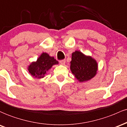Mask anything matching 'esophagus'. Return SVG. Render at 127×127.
I'll return each mask as SVG.
<instances>
[{
	"label": "esophagus",
	"mask_w": 127,
	"mask_h": 127,
	"mask_svg": "<svg viewBox=\"0 0 127 127\" xmlns=\"http://www.w3.org/2000/svg\"><path fill=\"white\" fill-rule=\"evenodd\" d=\"M60 64H61V65H65V63H66V61H65V59L64 60H62V61H60Z\"/></svg>",
	"instance_id": "esophagus-1"
}]
</instances>
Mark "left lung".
I'll return each instance as SVG.
<instances>
[{"label": "left lung", "instance_id": "left-lung-1", "mask_svg": "<svg viewBox=\"0 0 127 127\" xmlns=\"http://www.w3.org/2000/svg\"><path fill=\"white\" fill-rule=\"evenodd\" d=\"M70 64L71 72L80 82L90 80L97 73L98 64L96 60L80 51L72 53Z\"/></svg>", "mask_w": 127, "mask_h": 127}]
</instances>
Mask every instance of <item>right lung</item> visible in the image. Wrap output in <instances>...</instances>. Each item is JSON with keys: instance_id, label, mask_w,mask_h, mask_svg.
<instances>
[{"instance_id": "1", "label": "right lung", "mask_w": 127, "mask_h": 127, "mask_svg": "<svg viewBox=\"0 0 127 127\" xmlns=\"http://www.w3.org/2000/svg\"><path fill=\"white\" fill-rule=\"evenodd\" d=\"M59 64L54 57L47 53H42L35 62H32L28 66V71L32 77L38 79L44 77L47 72L53 65Z\"/></svg>"}]
</instances>
